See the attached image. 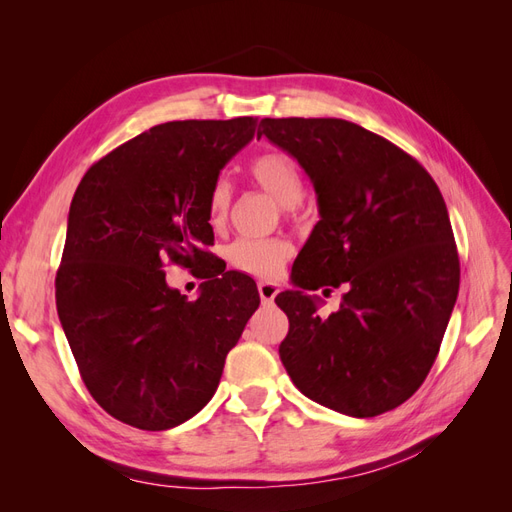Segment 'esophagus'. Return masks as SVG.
Returning <instances> with one entry per match:
<instances>
[{
	"instance_id": "obj_1",
	"label": "esophagus",
	"mask_w": 512,
	"mask_h": 512,
	"mask_svg": "<svg viewBox=\"0 0 512 512\" xmlns=\"http://www.w3.org/2000/svg\"><path fill=\"white\" fill-rule=\"evenodd\" d=\"M277 292H280V286H277V284H273V282H258V294H260V299L265 301V303H271L277 297Z\"/></svg>"
}]
</instances>
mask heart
<instances>
[{
    "mask_svg": "<svg viewBox=\"0 0 512 512\" xmlns=\"http://www.w3.org/2000/svg\"><path fill=\"white\" fill-rule=\"evenodd\" d=\"M250 177L265 190L282 209H294L303 198V177L299 166L286 153L269 151L254 158L250 164ZM230 203V190L226 181H218L211 188L207 200V220L213 228L226 222ZM292 247L284 239H239L230 245V265L256 277H273L282 271L290 258Z\"/></svg>",
    "mask_w": 512,
    "mask_h": 512,
    "instance_id": "1",
    "label": "heart"
}]
</instances>
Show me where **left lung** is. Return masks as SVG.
Instances as JSON below:
<instances>
[{"label":"left lung","instance_id":"8db88e82","mask_svg":"<svg viewBox=\"0 0 512 512\" xmlns=\"http://www.w3.org/2000/svg\"><path fill=\"white\" fill-rule=\"evenodd\" d=\"M301 164L320 222L294 260L297 290L275 297L290 322L280 359L294 386L348 416H378L416 393L459 292V256L436 181L406 151L346 119H262ZM347 288L320 317L307 289Z\"/></svg>","mask_w":512,"mask_h":512}]
</instances>
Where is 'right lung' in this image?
I'll use <instances>...</instances> for the list:
<instances>
[{
    "mask_svg": "<svg viewBox=\"0 0 512 512\" xmlns=\"http://www.w3.org/2000/svg\"><path fill=\"white\" fill-rule=\"evenodd\" d=\"M254 132V117L160 123L74 192L57 314L91 397L121 423L162 431L203 410L258 309L250 277L207 265L203 250L211 188ZM168 264L204 267L196 302L167 286Z\"/></svg>",
    "mask_w": 512,
    "mask_h": 512,
    "instance_id": "obj_1",
    "label": "right lung"
}]
</instances>
